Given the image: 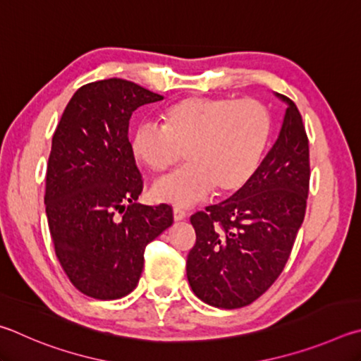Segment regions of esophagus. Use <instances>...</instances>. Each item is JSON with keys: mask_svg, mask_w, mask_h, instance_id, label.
<instances>
[{"mask_svg": "<svg viewBox=\"0 0 361 361\" xmlns=\"http://www.w3.org/2000/svg\"><path fill=\"white\" fill-rule=\"evenodd\" d=\"M173 216H174V220H184L187 217V212L184 209H180V207H174Z\"/></svg>", "mask_w": 361, "mask_h": 361, "instance_id": "1", "label": "esophagus"}]
</instances>
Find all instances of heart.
I'll use <instances>...</instances> for the list:
<instances>
[{
  "label": "heart",
  "mask_w": 361,
  "mask_h": 361,
  "mask_svg": "<svg viewBox=\"0 0 361 361\" xmlns=\"http://www.w3.org/2000/svg\"><path fill=\"white\" fill-rule=\"evenodd\" d=\"M160 125L141 123L130 150L150 173L161 174L180 160L188 163L152 187L164 203L190 206L214 195L243 188L255 173L267 147L271 118L255 99L187 97L164 106Z\"/></svg>",
  "instance_id": "1"
}]
</instances>
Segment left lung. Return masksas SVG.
<instances>
[{
  "label": "left lung",
  "instance_id": "1",
  "mask_svg": "<svg viewBox=\"0 0 361 361\" xmlns=\"http://www.w3.org/2000/svg\"><path fill=\"white\" fill-rule=\"evenodd\" d=\"M287 104L279 136L243 188L193 214L197 243L187 257L193 293L214 307L238 309L273 286L305 220L309 193V141L301 114Z\"/></svg>",
  "mask_w": 361,
  "mask_h": 361
}]
</instances>
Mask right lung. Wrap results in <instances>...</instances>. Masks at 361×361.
<instances>
[{
  "instance_id": "obj_1",
  "label": "right lung",
  "mask_w": 361,
  "mask_h": 361,
  "mask_svg": "<svg viewBox=\"0 0 361 361\" xmlns=\"http://www.w3.org/2000/svg\"><path fill=\"white\" fill-rule=\"evenodd\" d=\"M163 99L125 79L82 85L52 137L46 214L55 254L73 286L94 300L136 288L145 245L173 225L168 204L136 203L142 177L128 125L139 106Z\"/></svg>"
}]
</instances>
